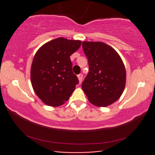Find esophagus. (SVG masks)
Returning <instances> with one entry per match:
<instances>
[{
  "label": "esophagus",
  "mask_w": 155,
  "mask_h": 155,
  "mask_svg": "<svg viewBox=\"0 0 155 155\" xmlns=\"http://www.w3.org/2000/svg\"><path fill=\"white\" fill-rule=\"evenodd\" d=\"M78 79H79V83L81 84V81H82V79H83V74H79V75H78Z\"/></svg>",
  "instance_id": "34e87169"
}]
</instances>
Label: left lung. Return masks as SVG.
I'll use <instances>...</instances> for the list:
<instances>
[{"mask_svg":"<svg viewBox=\"0 0 155 155\" xmlns=\"http://www.w3.org/2000/svg\"><path fill=\"white\" fill-rule=\"evenodd\" d=\"M84 52L88 59L89 73L81 84L89 101L106 107L122 95L126 82V71L120 56L103 42L83 41Z\"/></svg>","mask_w":155,"mask_h":155,"instance_id":"1","label":"left lung"}]
</instances>
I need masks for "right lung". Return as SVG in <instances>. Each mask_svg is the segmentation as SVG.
<instances>
[{
    "label": "right lung",
    "instance_id": "right-lung-1",
    "mask_svg": "<svg viewBox=\"0 0 155 155\" xmlns=\"http://www.w3.org/2000/svg\"><path fill=\"white\" fill-rule=\"evenodd\" d=\"M81 41L58 38L50 41L35 53L31 69L34 92L49 106H60L72 95L79 83L72 71L70 56L81 46Z\"/></svg>",
    "mask_w": 155,
    "mask_h": 155
}]
</instances>
